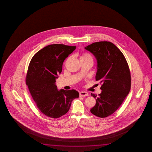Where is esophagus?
<instances>
[{"instance_id": "esophagus-1", "label": "esophagus", "mask_w": 152, "mask_h": 152, "mask_svg": "<svg viewBox=\"0 0 152 152\" xmlns=\"http://www.w3.org/2000/svg\"><path fill=\"white\" fill-rule=\"evenodd\" d=\"M79 96L80 97H85L88 96V93L86 91H80L79 92Z\"/></svg>"}]
</instances>
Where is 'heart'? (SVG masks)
I'll return each instance as SVG.
<instances>
[{"mask_svg":"<svg viewBox=\"0 0 152 152\" xmlns=\"http://www.w3.org/2000/svg\"><path fill=\"white\" fill-rule=\"evenodd\" d=\"M86 59H90L93 61V58L90 54L88 53H83V54H81L80 56V60H86Z\"/></svg>","mask_w":152,"mask_h":152,"instance_id":"obj_1","label":"heart"}]
</instances>
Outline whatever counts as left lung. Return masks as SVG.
<instances>
[{"label": "left lung", "instance_id": "left-lung-1", "mask_svg": "<svg viewBox=\"0 0 152 152\" xmlns=\"http://www.w3.org/2000/svg\"><path fill=\"white\" fill-rule=\"evenodd\" d=\"M85 48L97 60L96 80L102 83V90L98 97L91 94L96 103L90 112L101 118H106L118 109L130 90L129 66L121 50L111 42H96Z\"/></svg>", "mask_w": 152, "mask_h": 152}]
</instances>
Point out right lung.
<instances>
[{"mask_svg": "<svg viewBox=\"0 0 152 152\" xmlns=\"http://www.w3.org/2000/svg\"><path fill=\"white\" fill-rule=\"evenodd\" d=\"M76 48L62 44L50 45L34 55L28 65L26 84L39 110L45 115L58 118L69 110L77 91L58 90L56 79L65 58Z\"/></svg>", "mask_w": 152, "mask_h": 152, "instance_id": "right-lung-1", "label": "right lung"}]
</instances>
